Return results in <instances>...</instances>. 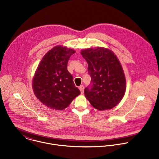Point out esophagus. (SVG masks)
Listing matches in <instances>:
<instances>
[{
	"label": "esophagus",
	"instance_id": "obj_1",
	"mask_svg": "<svg viewBox=\"0 0 159 159\" xmlns=\"http://www.w3.org/2000/svg\"><path fill=\"white\" fill-rule=\"evenodd\" d=\"M79 90H80V92H81V93L82 94H83L84 93V85H80V87H79Z\"/></svg>",
	"mask_w": 159,
	"mask_h": 159
}]
</instances>
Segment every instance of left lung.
<instances>
[{
  "mask_svg": "<svg viewBox=\"0 0 159 159\" xmlns=\"http://www.w3.org/2000/svg\"><path fill=\"white\" fill-rule=\"evenodd\" d=\"M88 64L91 85L85 89V96L98 110L116 107L123 98L126 87L125 75L116 56L103 47L87 48L80 52Z\"/></svg>",
  "mask_w": 159,
  "mask_h": 159,
  "instance_id": "obj_1",
  "label": "left lung"
}]
</instances>
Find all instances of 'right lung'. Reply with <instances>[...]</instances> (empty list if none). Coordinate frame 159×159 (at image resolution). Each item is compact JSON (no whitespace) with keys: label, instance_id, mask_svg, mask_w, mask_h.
<instances>
[{"label":"right lung","instance_id":"add662e5","mask_svg":"<svg viewBox=\"0 0 159 159\" xmlns=\"http://www.w3.org/2000/svg\"><path fill=\"white\" fill-rule=\"evenodd\" d=\"M75 51L56 46L42 58L33 79L32 87L36 98L49 108L62 110L80 92L67 70V62Z\"/></svg>","mask_w":159,"mask_h":159}]
</instances>
